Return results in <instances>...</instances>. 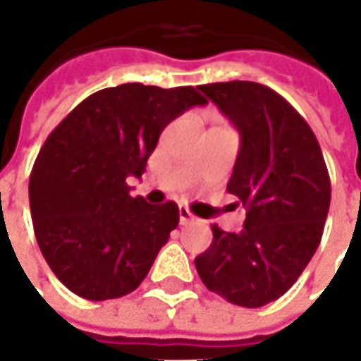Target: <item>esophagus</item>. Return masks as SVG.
<instances>
[{
	"instance_id": "obj_1",
	"label": "esophagus",
	"mask_w": 361,
	"mask_h": 361,
	"mask_svg": "<svg viewBox=\"0 0 361 361\" xmlns=\"http://www.w3.org/2000/svg\"><path fill=\"white\" fill-rule=\"evenodd\" d=\"M193 220H197L195 214L189 211L188 207H180V224H183V226H185V224L193 222Z\"/></svg>"
}]
</instances>
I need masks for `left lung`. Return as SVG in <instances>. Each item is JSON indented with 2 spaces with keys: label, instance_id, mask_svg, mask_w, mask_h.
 <instances>
[{
  "label": "left lung",
  "instance_id": "8db88e82",
  "mask_svg": "<svg viewBox=\"0 0 361 361\" xmlns=\"http://www.w3.org/2000/svg\"><path fill=\"white\" fill-rule=\"evenodd\" d=\"M199 90L242 135L226 189L247 214L238 234L212 224L197 272L226 302L261 307L286 294L319 247L331 204L329 170L315 133L279 92L251 81Z\"/></svg>",
  "mask_w": 361,
  "mask_h": 361
}]
</instances>
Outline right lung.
<instances>
[{"label": "right lung", "instance_id": "add662e5", "mask_svg": "<svg viewBox=\"0 0 361 361\" xmlns=\"http://www.w3.org/2000/svg\"><path fill=\"white\" fill-rule=\"evenodd\" d=\"M207 104L193 87L126 82L85 98L42 145L28 199L36 242L63 286L90 302L133 292L180 222L173 201L129 195L164 127Z\"/></svg>", "mask_w": 361, "mask_h": 361}]
</instances>
